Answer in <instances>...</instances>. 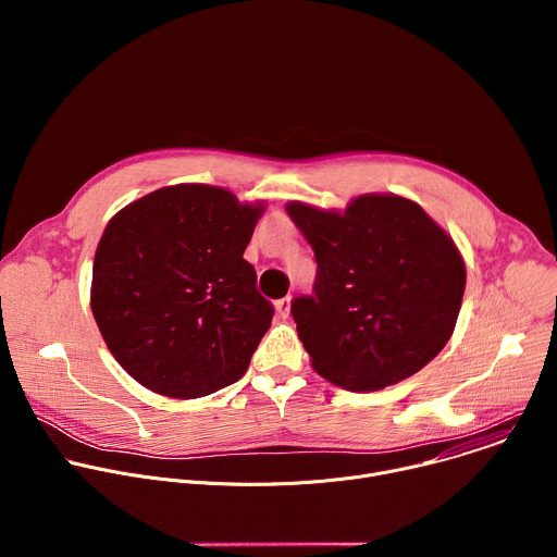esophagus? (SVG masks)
Listing matches in <instances>:
<instances>
[{
    "instance_id": "esophagus-1",
    "label": "esophagus",
    "mask_w": 557,
    "mask_h": 557,
    "mask_svg": "<svg viewBox=\"0 0 557 557\" xmlns=\"http://www.w3.org/2000/svg\"><path fill=\"white\" fill-rule=\"evenodd\" d=\"M275 308H277V314L284 317V320H286V317L290 314V295L277 299V301H275Z\"/></svg>"
}]
</instances>
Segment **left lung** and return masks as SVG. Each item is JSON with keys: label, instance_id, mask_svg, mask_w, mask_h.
Returning <instances> with one entry per match:
<instances>
[{"label": "left lung", "instance_id": "1", "mask_svg": "<svg viewBox=\"0 0 557 557\" xmlns=\"http://www.w3.org/2000/svg\"><path fill=\"white\" fill-rule=\"evenodd\" d=\"M314 251L312 295L290 301L312 368L372 392L428 366L449 342L465 293L451 237L412 200L359 196L344 213L286 205Z\"/></svg>", "mask_w": 557, "mask_h": 557}]
</instances>
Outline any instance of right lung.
Listing matches in <instances>:
<instances>
[{"label": "right lung", "instance_id": "obj_1", "mask_svg": "<svg viewBox=\"0 0 557 557\" xmlns=\"http://www.w3.org/2000/svg\"><path fill=\"white\" fill-rule=\"evenodd\" d=\"M262 211L220 187L176 185L110 220L90 304L110 352L140 385L196 399L247 372L275 312L243 258Z\"/></svg>", "mask_w": 557, "mask_h": 557}]
</instances>
